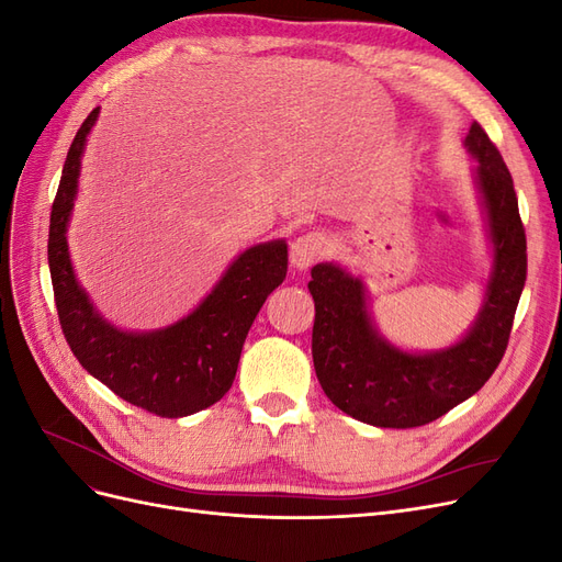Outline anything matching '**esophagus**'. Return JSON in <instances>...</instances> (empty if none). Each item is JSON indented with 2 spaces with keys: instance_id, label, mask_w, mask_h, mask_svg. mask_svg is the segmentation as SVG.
Listing matches in <instances>:
<instances>
[{
  "instance_id": "1",
  "label": "esophagus",
  "mask_w": 562,
  "mask_h": 562,
  "mask_svg": "<svg viewBox=\"0 0 562 562\" xmlns=\"http://www.w3.org/2000/svg\"><path fill=\"white\" fill-rule=\"evenodd\" d=\"M328 250V236L323 232L302 234L291 246V262L295 269H310Z\"/></svg>"
}]
</instances>
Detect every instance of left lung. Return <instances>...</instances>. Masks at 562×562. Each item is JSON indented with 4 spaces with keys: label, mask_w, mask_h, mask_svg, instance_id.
<instances>
[{
    "label": "left lung",
    "mask_w": 562,
    "mask_h": 562,
    "mask_svg": "<svg viewBox=\"0 0 562 562\" xmlns=\"http://www.w3.org/2000/svg\"><path fill=\"white\" fill-rule=\"evenodd\" d=\"M487 217L492 271L483 307L457 345L403 351L372 326L363 281L333 262L312 269V356L326 396L349 417L382 429H413L443 417L497 370L527 277V241L514 178L481 124L464 140Z\"/></svg>",
    "instance_id": "8db88e82"
}]
</instances>
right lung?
I'll use <instances>...</instances> for the list:
<instances>
[{
    "mask_svg": "<svg viewBox=\"0 0 562 562\" xmlns=\"http://www.w3.org/2000/svg\"><path fill=\"white\" fill-rule=\"evenodd\" d=\"M95 108L67 151L48 225V269L63 335L81 368L119 398L159 417H187L223 398L239 368L241 349L267 295L288 271L285 241L244 250L211 295L178 323L151 333L114 328L79 285L67 252V223L77 196L83 145Z\"/></svg>",
    "mask_w": 562,
    "mask_h": 562,
    "instance_id": "obj_1",
    "label": "right lung"
}]
</instances>
